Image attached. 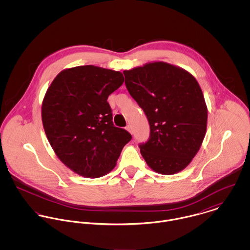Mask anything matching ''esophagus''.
<instances>
[{
    "label": "esophagus",
    "instance_id": "34e87169",
    "mask_svg": "<svg viewBox=\"0 0 250 250\" xmlns=\"http://www.w3.org/2000/svg\"><path fill=\"white\" fill-rule=\"evenodd\" d=\"M126 130H127L128 132H130L131 134H133V129H132V126H131V125H127V126H126Z\"/></svg>",
    "mask_w": 250,
    "mask_h": 250
}]
</instances>
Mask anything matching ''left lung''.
Masks as SVG:
<instances>
[{
  "label": "left lung",
  "mask_w": 250,
  "mask_h": 250,
  "mask_svg": "<svg viewBox=\"0 0 250 250\" xmlns=\"http://www.w3.org/2000/svg\"><path fill=\"white\" fill-rule=\"evenodd\" d=\"M123 74L130 95L150 125L149 140L140 144L146 164L164 175L183 170L198 152L207 129L208 110L197 81L163 62Z\"/></svg>",
  "instance_id": "obj_1"
}]
</instances>
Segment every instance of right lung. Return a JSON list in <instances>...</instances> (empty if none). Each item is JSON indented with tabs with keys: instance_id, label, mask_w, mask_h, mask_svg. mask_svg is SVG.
<instances>
[{
	"instance_id": "obj_1",
	"label": "right lung",
	"mask_w": 250,
	"mask_h": 250,
	"mask_svg": "<svg viewBox=\"0 0 250 250\" xmlns=\"http://www.w3.org/2000/svg\"><path fill=\"white\" fill-rule=\"evenodd\" d=\"M122 73L93 65L61 72L44 96L41 116L58 158L86 178L106 175L132 140L112 123L107 97L122 85Z\"/></svg>"
}]
</instances>
